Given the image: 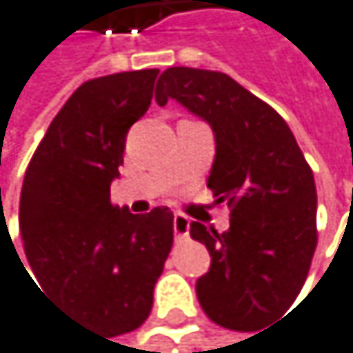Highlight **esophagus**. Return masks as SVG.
I'll return each mask as SVG.
<instances>
[{"label": "esophagus", "instance_id": "34e87169", "mask_svg": "<svg viewBox=\"0 0 353 353\" xmlns=\"http://www.w3.org/2000/svg\"><path fill=\"white\" fill-rule=\"evenodd\" d=\"M172 225H174L176 241H187V239H190V219H187L185 215L176 213L174 219H172Z\"/></svg>", "mask_w": 353, "mask_h": 353}]
</instances>
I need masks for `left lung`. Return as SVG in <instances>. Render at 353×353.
<instances>
[{"mask_svg": "<svg viewBox=\"0 0 353 353\" xmlns=\"http://www.w3.org/2000/svg\"><path fill=\"white\" fill-rule=\"evenodd\" d=\"M155 100H176L215 134L206 185L230 206V230L192 221L211 268L196 294L215 324L251 332L301 294L317 245V192L309 163L281 114L223 72L168 68Z\"/></svg>", "mask_w": 353, "mask_h": 353, "instance_id": "obj_1", "label": "left lung"}]
</instances>
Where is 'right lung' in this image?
I'll return each instance as SVG.
<instances>
[{
  "label": "right lung",
  "mask_w": 353,
  "mask_h": 353,
  "mask_svg": "<svg viewBox=\"0 0 353 353\" xmlns=\"http://www.w3.org/2000/svg\"><path fill=\"white\" fill-rule=\"evenodd\" d=\"M157 74L83 83L48 125L21 190L19 225L38 290L110 336L145 324L174 239L168 206L134 215L110 202L125 136L149 110Z\"/></svg>",
  "instance_id": "1"
}]
</instances>
